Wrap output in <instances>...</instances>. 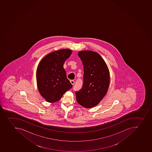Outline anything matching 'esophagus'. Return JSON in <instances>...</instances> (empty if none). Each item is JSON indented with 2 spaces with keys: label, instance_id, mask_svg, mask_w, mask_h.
<instances>
[{
  "label": "esophagus",
  "instance_id": "1",
  "mask_svg": "<svg viewBox=\"0 0 152 152\" xmlns=\"http://www.w3.org/2000/svg\"><path fill=\"white\" fill-rule=\"evenodd\" d=\"M70 82H71V83L72 84V85H74V83H75V81L74 80H70Z\"/></svg>",
  "mask_w": 152,
  "mask_h": 152
}]
</instances>
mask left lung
<instances>
[{
  "instance_id": "1",
  "label": "left lung",
  "mask_w": 152,
  "mask_h": 152,
  "mask_svg": "<svg viewBox=\"0 0 152 152\" xmlns=\"http://www.w3.org/2000/svg\"><path fill=\"white\" fill-rule=\"evenodd\" d=\"M83 65V83L75 92L77 102L86 108L97 105L107 94L110 84V72L100 55L92 51L78 52Z\"/></svg>"
}]
</instances>
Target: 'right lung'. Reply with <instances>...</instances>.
I'll return each mask as SVG.
<instances>
[{
  "label": "right lung",
  "instance_id": "1",
  "mask_svg": "<svg viewBox=\"0 0 152 152\" xmlns=\"http://www.w3.org/2000/svg\"><path fill=\"white\" fill-rule=\"evenodd\" d=\"M72 53L68 49L52 52L43 58L38 64L36 72L38 91L48 102L59 101L72 87L63 68Z\"/></svg>",
  "mask_w": 152,
  "mask_h": 152
}]
</instances>
